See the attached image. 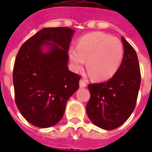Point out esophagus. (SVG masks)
I'll use <instances>...</instances> for the list:
<instances>
[{
	"instance_id": "esophagus-1",
	"label": "esophagus",
	"mask_w": 152,
	"mask_h": 152,
	"mask_svg": "<svg viewBox=\"0 0 152 152\" xmlns=\"http://www.w3.org/2000/svg\"><path fill=\"white\" fill-rule=\"evenodd\" d=\"M80 88H85V87H87V82L84 80H83V79H81L80 80Z\"/></svg>"
}]
</instances>
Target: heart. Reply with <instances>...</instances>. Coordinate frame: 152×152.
<instances>
[{
	"label": "heart",
	"instance_id": "1",
	"mask_svg": "<svg viewBox=\"0 0 152 152\" xmlns=\"http://www.w3.org/2000/svg\"><path fill=\"white\" fill-rule=\"evenodd\" d=\"M124 57L120 39L103 32H92L80 39L77 48L69 50V57L75 70L81 69L87 61L88 69L98 80H106L116 74Z\"/></svg>",
	"mask_w": 152,
	"mask_h": 152
}]
</instances>
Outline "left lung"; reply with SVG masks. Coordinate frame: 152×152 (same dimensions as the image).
Masks as SVG:
<instances>
[{"label":"left lung","instance_id":"left-lung-1","mask_svg":"<svg viewBox=\"0 0 152 152\" xmlns=\"http://www.w3.org/2000/svg\"><path fill=\"white\" fill-rule=\"evenodd\" d=\"M121 40L124 57L118 71L107 82L88 85V118L106 130L117 129L129 118L136 106L141 81L137 53L123 37Z\"/></svg>","mask_w":152,"mask_h":152}]
</instances>
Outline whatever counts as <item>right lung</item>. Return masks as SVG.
I'll use <instances>...</instances> for the list:
<instances>
[{"label": "right lung", "mask_w": 152, "mask_h": 152, "mask_svg": "<svg viewBox=\"0 0 152 152\" xmlns=\"http://www.w3.org/2000/svg\"><path fill=\"white\" fill-rule=\"evenodd\" d=\"M74 31L44 28L27 39L15 57L12 80L19 110L31 125L49 128L64 115L67 101L79 88L80 76L68 69ZM42 45L51 47L48 53Z\"/></svg>", "instance_id": "1"}]
</instances>
